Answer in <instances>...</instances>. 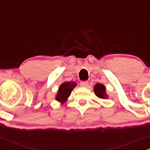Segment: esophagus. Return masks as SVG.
<instances>
[{"label":"esophagus","mask_w":150,"mask_h":150,"mask_svg":"<svg viewBox=\"0 0 150 150\" xmlns=\"http://www.w3.org/2000/svg\"><path fill=\"white\" fill-rule=\"evenodd\" d=\"M88 85V81H82V82L81 83V86H82V87H87Z\"/></svg>","instance_id":"obj_1"}]
</instances>
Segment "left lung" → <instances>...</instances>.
Returning <instances> with one entry per match:
<instances>
[{
	"label": "left lung",
	"mask_w": 150,
	"mask_h": 150,
	"mask_svg": "<svg viewBox=\"0 0 150 150\" xmlns=\"http://www.w3.org/2000/svg\"><path fill=\"white\" fill-rule=\"evenodd\" d=\"M94 92L96 93V96L99 98H102V99H104L106 97V93H105V87L102 84L97 83L94 86Z\"/></svg>",
	"instance_id": "left-lung-1"
}]
</instances>
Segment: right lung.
Here are the masks:
<instances>
[{
    "label": "right lung",
    "instance_id": "obj_1",
    "mask_svg": "<svg viewBox=\"0 0 150 150\" xmlns=\"http://www.w3.org/2000/svg\"><path fill=\"white\" fill-rule=\"evenodd\" d=\"M75 86H76V83L75 82H66L62 84L59 88L58 93H57L56 99L59 102H65L68 96L70 95L72 89Z\"/></svg>",
    "mask_w": 150,
    "mask_h": 150
}]
</instances>
